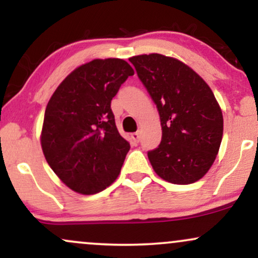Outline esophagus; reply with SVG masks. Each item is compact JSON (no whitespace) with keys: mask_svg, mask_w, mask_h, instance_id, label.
<instances>
[{"mask_svg":"<svg viewBox=\"0 0 258 258\" xmlns=\"http://www.w3.org/2000/svg\"><path fill=\"white\" fill-rule=\"evenodd\" d=\"M131 137H132L133 141L136 142V143H138V142H139V132H135V133H132Z\"/></svg>","mask_w":258,"mask_h":258,"instance_id":"1","label":"esophagus"}]
</instances>
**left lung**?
<instances>
[{"instance_id":"left-lung-1","label":"left lung","mask_w":258,"mask_h":258,"mask_svg":"<svg viewBox=\"0 0 258 258\" xmlns=\"http://www.w3.org/2000/svg\"><path fill=\"white\" fill-rule=\"evenodd\" d=\"M158 106L162 139L148 153L160 178L190 184L215 162L223 136V115L210 86L190 67L159 53L128 59Z\"/></svg>"}]
</instances>
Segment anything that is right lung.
<instances>
[{"mask_svg":"<svg viewBox=\"0 0 258 258\" xmlns=\"http://www.w3.org/2000/svg\"><path fill=\"white\" fill-rule=\"evenodd\" d=\"M135 70L123 59H93L65 78L44 111L41 147L65 185L79 194L104 190L119 177L130 144L110 103Z\"/></svg>","mask_w":258,"mask_h":258,"instance_id":"right-lung-1","label":"right lung"}]
</instances>
